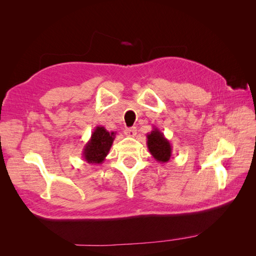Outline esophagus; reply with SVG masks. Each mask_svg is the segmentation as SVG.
Listing matches in <instances>:
<instances>
[{"label":"esophagus","instance_id":"esophagus-1","mask_svg":"<svg viewBox=\"0 0 256 256\" xmlns=\"http://www.w3.org/2000/svg\"><path fill=\"white\" fill-rule=\"evenodd\" d=\"M125 134L128 136H136V127H131V128H127L125 130Z\"/></svg>","mask_w":256,"mask_h":256}]
</instances>
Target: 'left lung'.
<instances>
[{"label":"left lung","instance_id":"obj_1","mask_svg":"<svg viewBox=\"0 0 256 256\" xmlns=\"http://www.w3.org/2000/svg\"><path fill=\"white\" fill-rule=\"evenodd\" d=\"M147 147L154 160L166 164L172 158V145L164 136V134L157 127H152V130L147 134Z\"/></svg>","mask_w":256,"mask_h":256}]
</instances>
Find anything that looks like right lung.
Returning a JSON list of instances; mask_svg holds the SVG:
<instances>
[{
    "label": "right lung",
    "mask_w": 256,
    "mask_h": 256,
    "mask_svg": "<svg viewBox=\"0 0 256 256\" xmlns=\"http://www.w3.org/2000/svg\"><path fill=\"white\" fill-rule=\"evenodd\" d=\"M116 132H109L104 127L97 126L92 132L90 138L84 145L82 157L92 164H99L104 161L115 138Z\"/></svg>",
    "instance_id": "add662e5"
}]
</instances>
